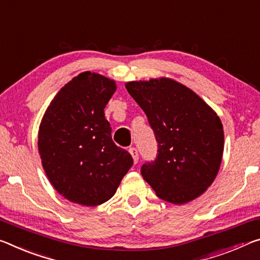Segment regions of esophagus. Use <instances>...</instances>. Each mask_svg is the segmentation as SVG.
Here are the masks:
<instances>
[{
	"label": "esophagus",
	"instance_id": "1",
	"mask_svg": "<svg viewBox=\"0 0 260 260\" xmlns=\"http://www.w3.org/2000/svg\"><path fill=\"white\" fill-rule=\"evenodd\" d=\"M129 154L132 155V157H133L134 163L137 164V163H138V160H139V152H138V149H137V148H134V147L129 148Z\"/></svg>",
	"mask_w": 260,
	"mask_h": 260
}]
</instances>
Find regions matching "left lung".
Returning a JSON list of instances; mask_svg holds the SVG:
<instances>
[{
    "label": "left lung",
    "mask_w": 260,
    "mask_h": 260,
    "mask_svg": "<svg viewBox=\"0 0 260 260\" xmlns=\"http://www.w3.org/2000/svg\"><path fill=\"white\" fill-rule=\"evenodd\" d=\"M147 115L158 143L155 162L141 174L160 199L184 205L207 191L224 148L221 119L203 98L172 78L125 84Z\"/></svg>",
    "instance_id": "left-lung-1"
}]
</instances>
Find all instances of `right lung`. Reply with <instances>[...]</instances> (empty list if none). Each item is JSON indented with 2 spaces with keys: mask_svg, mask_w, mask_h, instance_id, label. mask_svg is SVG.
<instances>
[{
  "mask_svg": "<svg viewBox=\"0 0 260 260\" xmlns=\"http://www.w3.org/2000/svg\"><path fill=\"white\" fill-rule=\"evenodd\" d=\"M115 90L111 78L83 72L60 89L41 119V164L56 192L74 204L106 203L133 166L129 152L114 145L105 119Z\"/></svg>",
  "mask_w": 260,
  "mask_h": 260,
  "instance_id": "1",
  "label": "right lung"
}]
</instances>
